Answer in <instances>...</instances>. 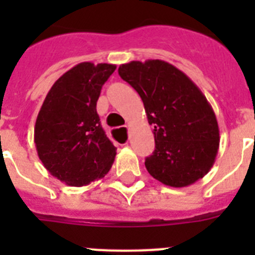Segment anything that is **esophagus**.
<instances>
[{"label":"esophagus","instance_id":"obj_1","mask_svg":"<svg viewBox=\"0 0 255 255\" xmlns=\"http://www.w3.org/2000/svg\"><path fill=\"white\" fill-rule=\"evenodd\" d=\"M124 130H128V129H124Z\"/></svg>","mask_w":255,"mask_h":255}]
</instances>
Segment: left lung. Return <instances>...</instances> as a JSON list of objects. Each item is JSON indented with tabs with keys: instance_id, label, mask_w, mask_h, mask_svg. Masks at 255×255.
Here are the masks:
<instances>
[{
	"instance_id": "left-lung-1",
	"label": "left lung",
	"mask_w": 255,
	"mask_h": 255,
	"mask_svg": "<svg viewBox=\"0 0 255 255\" xmlns=\"http://www.w3.org/2000/svg\"><path fill=\"white\" fill-rule=\"evenodd\" d=\"M119 74L138 92L155 149L145 167L155 180L184 188L206 176L216 161L220 129L206 96L181 70L162 60L131 61Z\"/></svg>"
}]
</instances>
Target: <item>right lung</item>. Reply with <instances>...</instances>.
I'll return each mask as SVG.
<instances>
[{"instance_id":"obj_1","label":"right lung","mask_w":255,"mask_h":255,"mask_svg":"<svg viewBox=\"0 0 255 255\" xmlns=\"http://www.w3.org/2000/svg\"><path fill=\"white\" fill-rule=\"evenodd\" d=\"M116 65L82 62L57 79L34 126L38 157L46 170L69 186L105 177L116 157L106 136L97 101Z\"/></svg>"}]
</instances>
